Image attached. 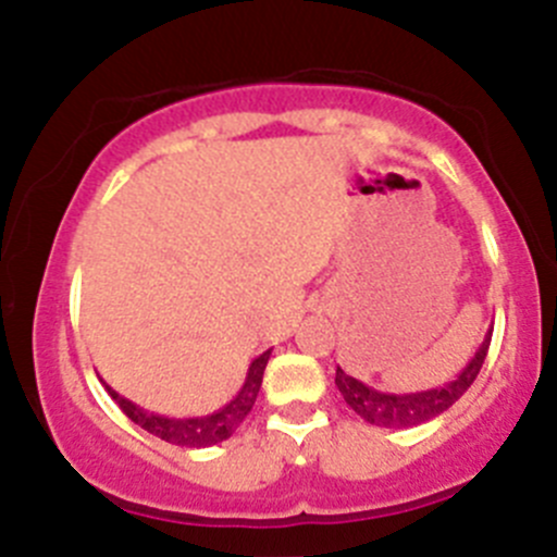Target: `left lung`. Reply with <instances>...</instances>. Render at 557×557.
Here are the masks:
<instances>
[{"instance_id": "8db88e82", "label": "left lung", "mask_w": 557, "mask_h": 557, "mask_svg": "<svg viewBox=\"0 0 557 557\" xmlns=\"http://www.w3.org/2000/svg\"><path fill=\"white\" fill-rule=\"evenodd\" d=\"M491 334L493 329H487L485 339L476 347L474 358L460 369V374L450 383L431 387V391H418V393H383L374 391L361 380L350 377V374L342 372L336 367L334 383L339 387L342 398L350 404L352 412L361 414L367 423L383 425V429H412V425L429 423V420L440 418L442 412L453 407L466 391H469L471 383L480 374L482 363H485L487 347H491Z\"/></svg>"}]
</instances>
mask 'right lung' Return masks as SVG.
<instances>
[{"instance_id":"right-lung-1","label":"right lung","mask_w":557,"mask_h":557,"mask_svg":"<svg viewBox=\"0 0 557 557\" xmlns=\"http://www.w3.org/2000/svg\"><path fill=\"white\" fill-rule=\"evenodd\" d=\"M269 356H272V350L261 352V356L250 363V369H247V377L237 396H234L226 407L215 409V412L205 414V418H166V414H156L150 412V409H143L134 401H128V398H123L121 393L112 391L107 383L104 387L107 393L115 398L117 407L126 412V418H132L134 423H137L139 429L148 431V434L180 447H210L228 440V436L239 429V423L247 418V412H250L252 404H256L258 391H261L263 369H267Z\"/></svg>"}]
</instances>
